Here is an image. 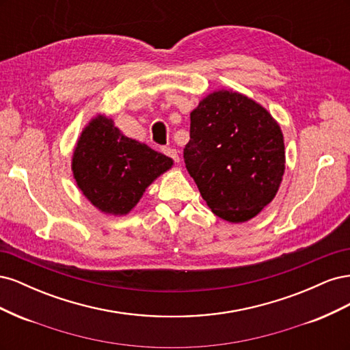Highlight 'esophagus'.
<instances>
[{
  "label": "esophagus",
  "mask_w": 350,
  "mask_h": 350,
  "mask_svg": "<svg viewBox=\"0 0 350 350\" xmlns=\"http://www.w3.org/2000/svg\"><path fill=\"white\" fill-rule=\"evenodd\" d=\"M162 152H163L167 157H171L175 163L179 162V154H178V152H176L175 149H172V147H162Z\"/></svg>",
  "instance_id": "1"
}]
</instances>
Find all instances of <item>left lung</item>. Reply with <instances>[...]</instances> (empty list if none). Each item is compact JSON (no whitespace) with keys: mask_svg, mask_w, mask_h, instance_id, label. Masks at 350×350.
Masks as SVG:
<instances>
[{"mask_svg":"<svg viewBox=\"0 0 350 350\" xmlns=\"http://www.w3.org/2000/svg\"><path fill=\"white\" fill-rule=\"evenodd\" d=\"M188 174L213 213L232 224L257 216L276 196L284 172L279 124L238 92L210 93L189 115Z\"/></svg>","mask_w":350,"mask_h":350,"instance_id":"1","label":"left lung"}]
</instances>
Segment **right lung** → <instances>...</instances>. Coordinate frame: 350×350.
Returning a JSON list of instances; mask_svg holds the SVG:
<instances>
[{
  "mask_svg": "<svg viewBox=\"0 0 350 350\" xmlns=\"http://www.w3.org/2000/svg\"><path fill=\"white\" fill-rule=\"evenodd\" d=\"M172 165L171 157L125 137L103 115L83 130L72 154V175L81 193L103 213L120 216Z\"/></svg>",
  "mask_w": 350,
  "mask_h": 350,
  "instance_id": "1",
  "label": "right lung"
}]
</instances>
